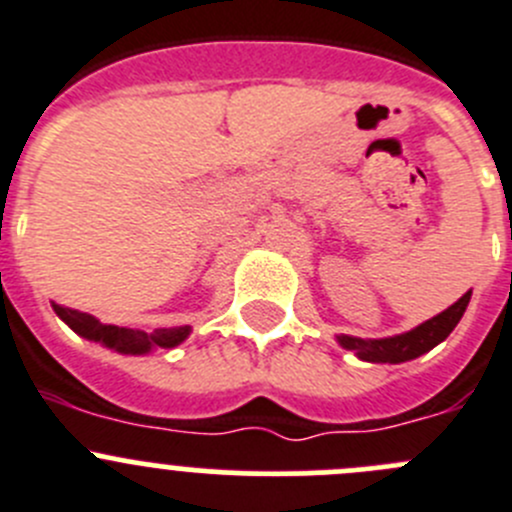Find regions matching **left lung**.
Here are the masks:
<instances>
[{
	"instance_id": "8db88e82",
	"label": "left lung",
	"mask_w": 512,
	"mask_h": 512,
	"mask_svg": "<svg viewBox=\"0 0 512 512\" xmlns=\"http://www.w3.org/2000/svg\"><path fill=\"white\" fill-rule=\"evenodd\" d=\"M467 304H470V291H467L462 299H457L450 309H445L442 314L432 316L430 321L420 324L417 329L407 334H399V337L389 339H357V337H339V344L349 352H357L359 359L364 362H389L399 364L407 362V359H415L420 354L430 352L432 347H437L440 342H445L450 337V332L457 326V321L465 314Z\"/></svg>"
}]
</instances>
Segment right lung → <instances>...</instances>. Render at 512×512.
Listing matches in <instances>:
<instances>
[{
  "mask_svg": "<svg viewBox=\"0 0 512 512\" xmlns=\"http://www.w3.org/2000/svg\"><path fill=\"white\" fill-rule=\"evenodd\" d=\"M55 306V314L70 326L72 332H77L85 339H95V342H102L105 347L118 349L123 354H145L150 347H175L183 339L188 337L191 326H173V329H158L155 334H143L133 332V329H125V326L115 324H100L95 316L82 314V311L65 309L60 304Z\"/></svg>",
  "mask_w": 512,
  "mask_h": 512,
  "instance_id": "obj_1",
  "label": "right lung"
}]
</instances>
